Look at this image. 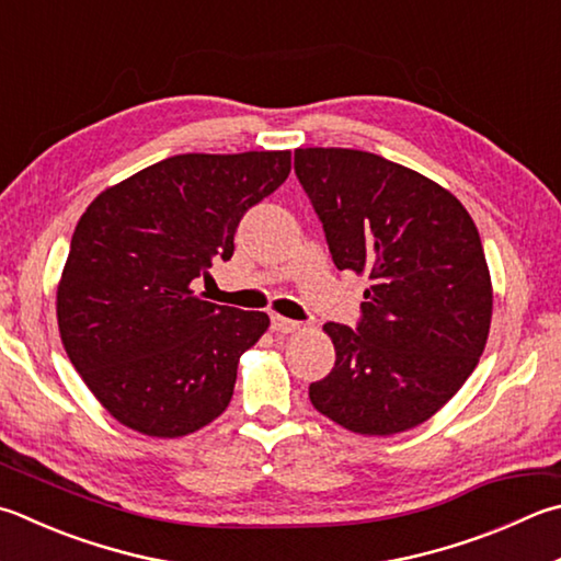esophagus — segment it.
Wrapping results in <instances>:
<instances>
[{"mask_svg":"<svg viewBox=\"0 0 561 561\" xmlns=\"http://www.w3.org/2000/svg\"><path fill=\"white\" fill-rule=\"evenodd\" d=\"M272 331L289 335V333L301 331V323L299 321H291V319H284V316H279V313H274L272 316Z\"/></svg>","mask_w":561,"mask_h":561,"instance_id":"1","label":"esophagus"}]
</instances>
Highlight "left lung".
I'll return each instance as SVG.
<instances>
[{
  "mask_svg": "<svg viewBox=\"0 0 561 561\" xmlns=\"http://www.w3.org/2000/svg\"><path fill=\"white\" fill-rule=\"evenodd\" d=\"M294 171L335 267L370 279L358 331L323 325L335 365L311 404L355 434L414 430L461 390L491 331L476 222L451 191L370 151L297 149Z\"/></svg>",
  "mask_w": 561,
  "mask_h": 561,
  "instance_id": "left-lung-1",
  "label": "left lung"
}]
</instances>
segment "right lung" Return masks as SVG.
Instances as JSON below:
<instances>
[{"mask_svg":"<svg viewBox=\"0 0 561 561\" xmlns=\"http://www.w3.org/2000/svg\"><path fill=\"white\" fill-rule=\"evenodd\" d=\"M291 151L179 154L105 188L80 216L56 291L73 368L119 424L157 439L226 412L264 311L203 301L245 210L287 181Z\"/></svg>","mask_w":561,"mask_h":561,"instance_id":"1","label":"right lung"}]
</instances>
